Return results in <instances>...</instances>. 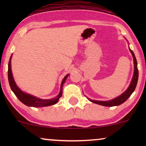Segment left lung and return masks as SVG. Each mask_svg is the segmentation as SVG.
I'll list each match as a JSON object with an SVG mask.
<instances>
[{
  "label": "left lung",
  "instance_id": "8db88e82",
  "mask_svg": "<svg viewBox=\"0 0 146 146\" xmlns=\"http://www.w3.org/2000/svg\"><path fill=\"white\" fill-rule=\"evenodd\" d=\"M129 51L131 52V54L133 56V64H134V72H133V76L131 80V82L130 83V85L129 86V87L127 88V89L125 90L124 92L121 94L120 96H119L118 97L115 98L111 100L108 101H98V100H94L89 99L90 101L92 102L97 104L104 106H119L125 102V101L128 99V98L130 96L133 92H134L135 87L137 86V80H138V69H137V63L136 58L134 55V53L133 52V51L129 48Z\"/></svg>",
  "mask_w": 146,
  "mask_h": 146
}]
</instances>
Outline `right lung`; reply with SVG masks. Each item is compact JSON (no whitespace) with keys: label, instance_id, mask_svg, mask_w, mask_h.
<instances>
[{"label":"right lung","instance_id":"1","mask_svg":"<svg viewBox=\"0 0 146 146\" xmlns=\"http://www.w3.org/2000/svg\"><path fill=\"white\" fill-rule=\"evenodd\" d=\"M11 58H11H10L9 66H8V78H9V82L11 90H13L14 94L17 96V97L19 98V100L21 102H23L24 104L27 105L28 106H32L35 108L48 106L55 104H56L58 102L60 98L62 96V95L63 84H64L66 80L67 79V78L69 76V74H67L62 80V82L60 86V92L59 94L56 97L54 98L49 100L40 99L34 96L33 95L29 94L24 92L22 91L17 86V85L16 84L15 82V80L13 78V73H12Z\"/></svg>","mask_w":146,"mask_h":146}]
</instances>
